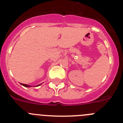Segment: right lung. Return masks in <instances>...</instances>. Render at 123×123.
<instances>
[{"label":"right lung","instance_id":"right-lung-1","mask_svg":"<svg viewBox=\"0 0 123 123\" xmlns=\"http://www.w3.org/2000/svg\"><path fill=\"white\" fill-rule=\"evenodd\" d=\"M21 84L22 86H23L26 87H31V86H30L28 85V84H22V83H21ZM41 84H39V85L36 86H40V85H41Z\"/></svg>","mask_w":123,"mask_h":123}]
</instances>
